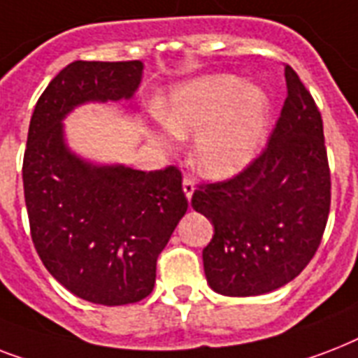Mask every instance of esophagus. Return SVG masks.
Masks as SVG:
<instances>
[{
	"instance_id": "1",
	"label": "esophagus",
	"mask_w": 358,
	"mask_h": 358,
	"mask_svg": "<svg viewBox=\"0 0 358 358\" xmlns=\"http://www.w3.org/2000/svg\"><path fill=\"white\" fill-rule=\"evenodd\" d=\"M182 189H184L185 199L189 201L191 196H193V193H195V184H193V180L184 178V182H182Z\"/></svg>"
}]
</instances>
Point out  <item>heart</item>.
Masks as SVG:
<instances>
[{
    "label": "heart",
    "instance_id": "1",
    "mask_svg": "<svg viewBox=\"0 0 358 358\" xmlns=\"http://www.w3.org/2000/svg\"><path fill=\"white\" fill-rule=\"evenodd\" d=\"M156 117L178 139L193 137L191 163L210 178L241 173L260 152L269 126V102L260 87L236 76H204L176 87L156 108ZM152 139L171 150L167 134Z\"/></svg>",
    "mask_w": 358,
    "mask_h": 358
}]
</instances>
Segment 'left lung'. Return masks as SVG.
<instances>
[{"mask_svg":"<svg viewBox=\"0 0 358 358\" xmlns=\"http://www.w3.org/2000/svg\"><path fill=\"white\" fill-rule=\"evenodd\" d=\"M286 100L269 143L243 173L202 185L191 206L213 224L202 250L213 292L250 297L282 288L316 255L331 208L323 120L286 66Z\"/></svg>","mask_w":358,"mask_h":358,"instance_id":"left-lung-1","label":"left lung"}]
</instances>
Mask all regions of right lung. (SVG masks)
<instances>
[{
	"mask_svg": "<svg viewBox=\"0 0 358 358\" xmlns=\"http://www.w3.org/2000/svg\"><path fill=\"white\" fill-rule=\"evenodd\" d=\"M141 61H74L42 92L24 156L31 238L64 288L94 305L150 295L156 260L187 212L178 169L137 171L83 157L66 141L64 119L87 103L131 100Z\"/></svg>",
	"mask_w": 358,
	"mask_h": 358,
	"instance_id": "right-lung-1",
	"label": "right lung"
}]
</instances>
